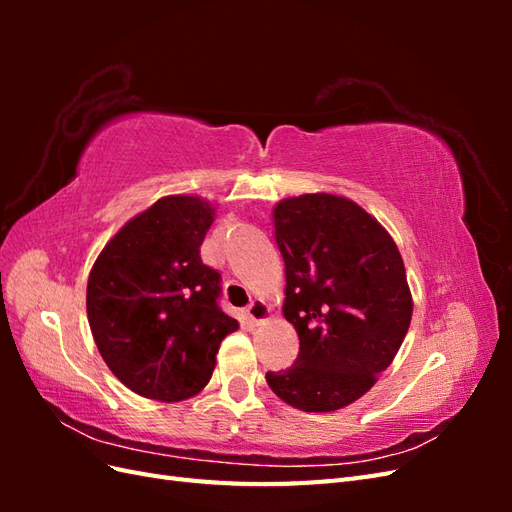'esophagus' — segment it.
Segmentation results:
<instances>
[{"mask_svg":"<svg viewBox=\"0 0 512 512\" xmlns=\"http://www.w3.org/2000/svg\"><path fill=\"white\" fill-rule=\"evenodd\" d=\"M245 312H247V318H250L254 324H260V322L269 320V307H267V303L262 301V299L252 301L250 307L245 309Z\"/></svg>","mask_w":512,"mask_h":512,"instance_id":"obj_1","label":"esophagus"}]
</instances>
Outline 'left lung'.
<instances>
[{
  "label": "left lung",
  "mask_w": 512,
  "mask_h": 512,
  "mask_svg": "<svg viewBox=\"0 0 512 512\" xmlns=\"http://www.w3.org/2000/svg\"><path fill=\"white\" fill-rule=\"evenodd\" d=\"M273 222L299 356L267 371V384L292 408L333 412L365 395L404 342L412 320L404 260L380 222L344 196L286 198Z\"/></svg>",
  "instance_id": "1"
}]
</instances>
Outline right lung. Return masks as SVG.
Segmentation results:
<instances>
[{
    "mask_svg": "<svg viewBox=\"0 0 512 512\" xmlns=\"http://www.w3.org/2000/svg\"><path fill=\"white\" fill-rule=\"evenodd\" d=\"M213 207L164 196L104 245L87 282V318L108 369L147 399L181 401L211 380L222 339V275L200 260Z\"/></svg>",
    "mask_w": 512,
    "mask_h": 512,
    "instance_id": "right-lung-1",
    "label": "right lung"
}]
</instances>
